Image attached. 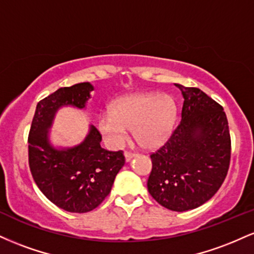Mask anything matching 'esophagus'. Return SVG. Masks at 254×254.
Listing matches in <instances>:
<instances>
[{
    "mask_svg": "<svg viewBox=\"0 0 254 254\" xmlns=\"http://www.w3.org/2000/svg\"><path fill=\"white\" fill-rule=\"evenodd\" d=\"M124 155H125V160H127V161H130L133 156L137 155V153H132V151H125Z\"/></svg>",
    "mask_w": 254,
    "mask_h": 254,
    "instance_id": "esophagus-1",
    "label": "esophagus"
}]
</instances>
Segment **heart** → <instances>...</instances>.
<instances>
[{
	"instance_id": "1",
	"label": "heart",
	"mask_w": 254,
	"mask_h": 254,
	"mask_svg": "<svg viewBox=\"0 0 254 254\" xmlns=\"http://www.w3.org/2000/svg\"><path fill=\"white\" fill-rule=\"evenodd\" d=\"M178 105L173 97L157 93L132 94L118 99L112 110L99 116V129L113 147H122L135 127L139 144L155 148L162 144L173 129Z\"/></svg>"
}]
</instances>
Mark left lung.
<instances>
[{
	"mask_svg": "<svg viewBox=\"0 0 254 254\" xmlns=\"http://www.w3.org/2000/svg\"><path fill=\"white\" fill-rule=\"evenodd\" d=\"M182 90V119L170 138L150 154L148 191L157 203L186 211L208 202L221 188L230 162V135L223 107L194 87Z\"/></svg>",
	"mask_w": 254,
	"mask_h": 254,
	"instance_id": "obj_1",
	"label": "left lung"
}]
</instances>
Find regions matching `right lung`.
Here are the masks:
<instances>
[{"mask_svg": "<svg viewBox=\"0 0 254 254\" xmlns=\"http://www.w3.org/2000/svg\"><path fill=\"white\" fill-rule=\"evenodd\" d=\"M94 89L89 82L62 87L37 105L28 133V165L44 196L69 212H88L104 202L117 173L125 164L123 150L100 147L101 135L90 127L81 144L56 149L49 142V129L62 106L83 109Z\"/></svg>", "mask_w": 254, "mask_h": 254, "instance_id": "obj_1", "label": "right lung"}]
</instances>
